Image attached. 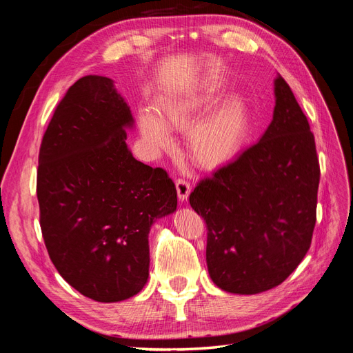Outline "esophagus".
<instances>
[{
	"instance_id": "esophagus-1",
	"label": "esophagus",
	"mask_w": 353,
	"mask_h": 353,
	"mask_svg": "<svg viewBox=\"0 0 353 353\" xmlns=\"http://www.w3.org/2000/svg\"><path fill=\"white\" fill-rule=\"evenodd\" d=\"M175 185H176L178 199H179L181 201L187 200V199H188V196H190V193H191V185H190L188 181H187V179H184V178H178V179H176V183H175Z\"/></svg>"
}]
</instances>
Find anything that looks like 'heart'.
Segmentation results:
<instances>
[{
  "label": "heart",
  "instance_id": "1",
  "mask_svg": "<svg viewBox=\"0 0 353 353\" xmlns=\"http://www.w3.org/2000/svg\"><path fill=\"white\" fill-rule=\"evenodd\" d=\"M222 97L223 91L219 87L209 85L200 91L168 100L160 104V119L152 112L141 114V132L156 150H168L172 147L174 140L166 125L188 130ZM245 132L248 105L241 97H231L191 130L187 143L190 157L205 169L218 168L239 153Z\"/></svg>",
  "mask_w": 353,
  "mask_h": 353
}]
</instances>
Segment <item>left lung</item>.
Instances as JSON below:
<instances>
[{"label":"left lung","instance_id":"obj_1","mask_svg":"<svg viewBox=\"0 0 353 353\" xmlns=\"http://www.w3.org/2000/svg\"><path fill=\"white\" fill-rule=\"evenodd\" d=\"M318 185L314 134L279 77L274 117L261 140L190 194L191 208L206 222L212 281L237 294L281 284L311 248Z\"/></svg>","mask_w":353,"mask_h":353}]
</instances>
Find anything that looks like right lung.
I'll list each match as a JSON object with an SVG mask.
<instances>
[{
	"label": "right lung",
	"mask_w": 353,
	"mask_h": 353,
	"mask_svg": "<svg viewBox=\"0 0 353 353\" xmlns=\"http://www.w3.org/2000/svg\"><path fill=\"white\" fill-rule=\"evenodd\" d=\"M132 122L113 81L88 74L57 104L39 148V225L50 259L97 302L125 301L145 285L148 231L176 209L166 170L128 148Z\"/></svg>",
	"instance_id": "add662e5"
}]
</instances>
